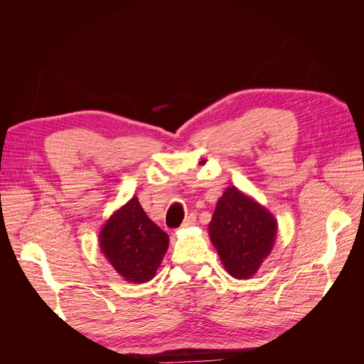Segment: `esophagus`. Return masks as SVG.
<instances>
[{
    "label": "esophagus",
    "mask_w": 364,
    "mask_h": 364,
    "mask_svg": "<svg viewBox=\"0 0 364 364\" xmlns=\"http://www.w3.org/2000/svg\"><path fill=\"white\" fill-rule=\"evenodd\" d=\"M194 223H196V215H194V214H190V215H186V218L183 220L182 228H190V226H193Z\"/></svg>",
    "instance_id": "1"
}]
</instances>
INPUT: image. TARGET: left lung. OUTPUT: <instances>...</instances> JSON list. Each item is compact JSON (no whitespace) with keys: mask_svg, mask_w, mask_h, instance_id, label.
Returning <instances> with one entry per match:
<instances>
[{"mask_svg":"<svg viewBox=\"0 0 364 364\" xmlns=\"http://www.w3.org/2000/svg\"><path fill=\"white\" fill-rule=\"evenodd\" d=\"M208 229L226 272L247 279L269 257L278 223L266 208L230 186L218 199Z\"/></svg>","mask_w":364,"mask_h":364,"instance_id":"8db88e82","label":"left lung"}]
</instances>
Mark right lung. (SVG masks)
I'll list each match as a JSON object with an SVG mask.
<instances>
[{"label":"right lung","mask_w":364,"mask_h":364,"mask_svg":"<svg viewBox=\"0 0 364 364\" xmlns=\"http://www.w3.org/2000/svg\"><path fill=\"white\" fill-rule=\"evenodd\" d=\"M100 249L119 277L142 284L156 274L168 249V235L147 217L138 197H132L105 223Z\"/></svg>","instance_id":"1"}]
</instances>
